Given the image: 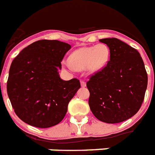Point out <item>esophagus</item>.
<instances>
[{"label": "esophagus", "mask_w": 155, "mask_h": 155, "mask_svg": "<svg viewBox=\"0 0 155 155\" xmlns=\"http://www.w3.org/2000/svg\"><path fill=\"white\" fill-rule=\"evenodd\" d=\"M80 84H81V87H86V82L83 81V80H81V81H80Z\"/></svg>", "instance_id": "1"}]
</instances>
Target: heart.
<instances>
[{
    "label": "heart",
    "mask_w": 155,
    "mask_h": 155,
    "mask_svg": "<svg viewBox=\"0 0 155 155\" xmlns=\"http://www.w3.org/2000/svg\"><path fill=\"white\" fill-rule=\"evenodd\" d=\"M110 51L104 43L95 47H84L76 50L68 58V63L75 70L82 71L87 68L92 73L101 70L107 64Z\"/></svg>",
    "instance_id": "obj_1"
}]
</instances>
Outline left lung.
<instances>
[{"instance_id":"8db88e82","label":"left lung","mask_w":155,"mask_h":155,"mask_svg":"<svg viewBox=\"0 0 155 155\" xmlns=\"http://www.w3.org/2000/svg\"><path fill=\"white\" fill-rule=\"evenodd\" d=\"M110 51V60L87 83L90 109L103 122L132 117L141 108L147 87V71L139 52L120 40H99Z\"/></svg>"}]
</instances>
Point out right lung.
Wrapping results in <instances>:
<instances>
[{"label":"right lung","mask_w":155,"mask_h":155,"mask_svg":"<svg viewBox=\"0 0 155 155\" xmlns=\"http://www.w3.org/2000/svg\"><path fill=\"white\" fill-rule=\"evenodd\" d=\"M71 45L39 40L21 51L11 63L7 93L14 112L28 125L49 128L65 117L80 80H62L61 62Z\"/></svg>","instance_id":"add662e5"}]
</instances>
